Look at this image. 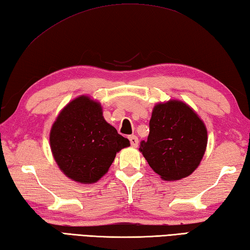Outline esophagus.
<instances>
[{
	"instance_id": "34e87169",
	"label": "esophagus",
	"mask_w": 250,
	"mask_h": 250,
	"mask_svg": "<svg viewBox=\"0 0 250 250\" xmlns=\"http://www.w3.org/2000/svg\"><path fill=\"white\" fill-rule=\"evenodd\" d=\"M129 142H130V145L133 147H137L138 146V137L135 136V135H132V136L128 137Z\"/></svg>"
}]
</instances>
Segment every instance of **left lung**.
<instances>
[{"label":"left lung","instance_id":"8db88e82","mask_svg":"<svg viewBox=\"0 0 250 250\" xmlns=\"http://www.w3.org/2000/svg\"><path fill=\"white\" fill-rule=\"evenodd\" d=\"M208 144L204 123L180 101L157 104L149 122V135L139 150L164 180H179L194 171Z\"/></svg>","mask_w":250,"mask_h":250}]
</instances>
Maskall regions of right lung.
Wrapping results in <instances>:
<instances>
[{
	"instance_id": "right-lung-1",
	"label": "right lung",
	"mask_w": 250,
	"mask_h": 250,
	"mask_svg": "<svg viewBox=\"0 0 250 250\" xmlns=\"http://www.w3.org/2000/svg\"><path fill=\"white\" fill-rule=\"evenodd\" d=\"M129 141L104 120L100 103L80 96L65 106L50 130V147L65 176L93 183L107 172L116 152Z\"/></svg>"
}]
</instances>
